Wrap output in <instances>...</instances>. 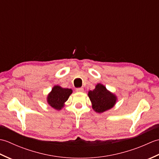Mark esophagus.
<instances>
[{
    "label": "esophagus",
    "instance_id": "obj_1",
    "mask_svg": "<svg viewBox=\"0 0 159 159\" xmlns=\"http://www.w3.org/2000/svg\"><path fill=\"white\" fill-rule=\"evenodd\" d=\"M83 90H84L83 88H81V87H80V88H76V92H83Z\"/></svg>",
    "mask_w": 159,
    "mask_h": 159
}]
</instances>
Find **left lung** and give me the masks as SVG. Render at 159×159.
<instances>
[{"label":"left lung","mask_w":159,"mask_h":159,"mask_svg":"<svg viewBox=\"0 0 159 159\" xmlns=\"http://www.w3.org/2000/svg\"><path fill=\"white\" fill-rule=\"evenodd\" d=\"M88 96L92 102L93 109L98 113L113 108L117 101L116 96L100 83L97 84L93 91H89Z\"/></svg>","instance_id":"obj_1"}]
</instances>
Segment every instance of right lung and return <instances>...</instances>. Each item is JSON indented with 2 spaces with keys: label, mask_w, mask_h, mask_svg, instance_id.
<instances>
[{
  "label": "right lung",
  "mask_w": 159,
  "mask_h": 159,
  "mask_svg": "<svg viewBox=\"0 0 159 159\" xmlns=\"http://www.w3.org/2000/svg\"><path fill=\"white\" fill-rule=\"evenodd\" d=\"M72 93V90L71 89L62 88L59 85H55L48 93L47 102L55 109L61 110Z\"/></svg>",
  "instance_id": "add662e5"
}]
</instances>
